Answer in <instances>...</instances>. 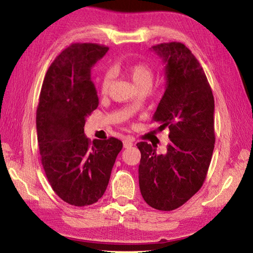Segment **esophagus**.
<instances>
[{
    "label": "esophagus",
    "mask_w": 253,
    "mask_h": 253,
    "mask_svg": "<svg viewBox=\"0 0 253 253\" xmlns=\"http://www.w3.org/2000/svg\"><path fill=\"white\" fill-rule=\"evenodd\" d=\"M123 144H124V147H125V148L130 147V146H132V145H134V138H132V137H126V138L124 139Z\"/></svg>",
    "instance_id": "34e87169"
}]
</instances>
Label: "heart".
<instances>
[{
	"instance_id": "1",
	"label": "heart",
	"mask_w": 253,
	"mask_h": 253,
	"mask_svg": "<svg viewBox=\"0 0 253 253\" xmlns=\"http://www.w3.org/2000/svg\"><path fill=\"white\" fill-rule=\"evenodd\" d=\"M125 71L137 89L142 87H152L154 71L149 66L145 65V63H135V65L127 67ZM111 83H113V75L110 72H106L100 79V92L102 95L108 93Z\"/></svg>"
}]
</instances>
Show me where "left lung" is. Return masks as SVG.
<instances>
[{
  "label": "left lung",
  "mask_w": 253,
  "mask_h": 253,
  "mask_svg": "<svg viewBox=\"0 0 253 253\" xmlns=\"http://www.w3.org/2000/svg\"><path fill=\"white\" fill-rule=\"evenodd\" d=\"M165 63V91L153 116L163 130L169 129L164 154L146 142L140 151V193L149 207L172 211L187 202L207 177L214 135V98L198 59L183 43L152 46Z\"/></svg>",
  "instance_id": "obj_1"
}]
</instances>
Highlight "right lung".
Here are the masks:
<instances>
[{
  "mask_svg": "<svg viewBox=\"0 0 253 253\" xmlns=\"http://www.w3.org/2000/svg\"><path fill=\"white\" fill-rule=\"evenodd\" d=\"M108 48L74 43L51 63L37 109V132L46 178L60 199L75 207L96 203L108 186L123 143L85 137V119L98 100L91 68Z\"/></svg>",
  "mask_w": 253,
  "mask_h": 253,
  "instance_id": "right-lung-1",
  "label": "right lung"
}]
</instances>
